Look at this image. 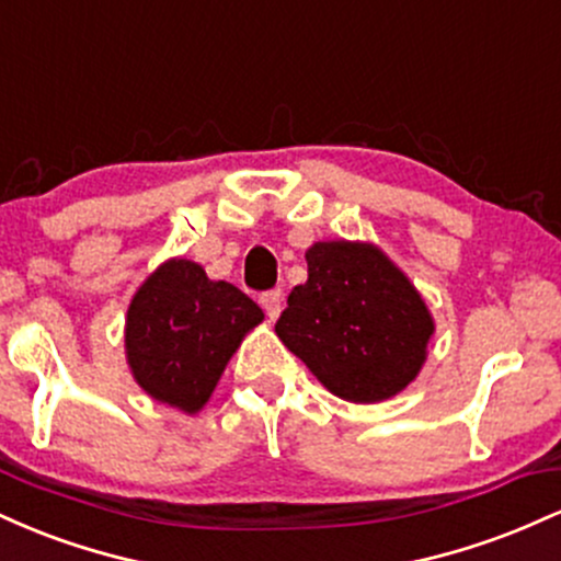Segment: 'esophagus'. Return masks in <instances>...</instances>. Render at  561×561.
<instances>
[{"label":"esophagus","instance_id":"1","mask_svg":"<svg viewBox=\"0 0 561 561\" xmlns=\"http://www.w3.org/2000/svg\"><path fill=\"white\" fill-rule=\"evenodd\" d=\"M261 306L266 311V317L276 321L282 313V289H268V293L261 295Z\"/></svg>","mask_w":561,"mask_h":561}]
</instances>
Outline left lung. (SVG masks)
<instances>
[{
  "label": "left lung",
  "instance_id": "8db88e82",
  "mask_svg": "<svg viewBox=\"0 0 561 561\" xmlns=\"http://www.w3.org/2000/svg\"><path fill=\"white\" fill-rule=\"evenodd\" d=\"M308 279L276 334L327 390L351 403L398 396L420 375L435 321L409 276L369 242H313Z\"/></svg>",
  "mask_w": 561,
  "mask_h": 561
}]
</instances>
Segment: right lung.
Segmentation results:
<instances>
[{
  "label": "right lung",
  "mask_w": 561,
  "mask_h": 561,
  "mask_svg": "<svg viewBox=\"0 0 561 561\" xmlns=\"http://www.w3.org/2000/svg\"><path fill=\"white\" fill-rule=\"evenodd\" d=\"M263 311L195 261L171 259L145 279L126 313V362L150 398L184 414L208 403L229 358Z\"/></svg>",
  "instance_id": "add662e5"
}]
</instances>
